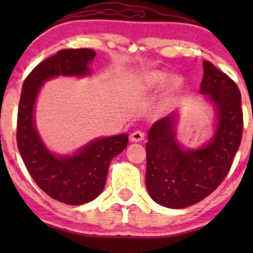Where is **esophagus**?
<instances>
[{"mask_svg": "<svg viewBox=\"0 0 253 253\" xmlns=\"http://www.w3.org/2000/svg\"><path fill=\"white\" fill-rule=\"evenodd\" d=\"M144 139V133L142 131H134L131 134V141L132 142H142Z\"/></svg>", "mask_w": 253, "mask_h": 253, "instance_id": "34e87169", "label": "esophagus"}]
</instances>
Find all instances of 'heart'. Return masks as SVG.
I'll list each match as a JSON object with an SVG mask.
<instances>
[{"label": "heart", "mask_w": 253, "mask_h": 253, "mask_svg": "<svg viewBox=\"0 0 253 253\" xmlns=\"http://www.w3.org/2000/svg\"><path fill=\"white\" fill-rule=\"evenodd\" d=\"M168 79V75L163 72H153L149 73L144 79L145 85L148 86H159L163 85V84L167 82Z\"/></svg>", "instance_id": "heart-1"}]
</instances>
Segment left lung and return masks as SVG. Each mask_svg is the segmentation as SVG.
I'll list each match as a JSON object with an SVG mask.
<instances>
[{
  "mask_svg": "<svg viewBox=\"0 0 253 253\" xmlns=\"http://www.w3.org/2000/svg\"><path fill=\"white\" fill-rule=\"evenodd\" d=\"M201 93L208 95L218 115V129L208 144L182 150L175 141V117L155 122L148 133L145 185L149 196L168 208H186L218 188L230 170L244 128L241 93L228 75L203 62Z\"/></svg>",
  "mask_w": 253,
  "mask_h": 253,
  "instance_id": "left-lung-1",
  "label": "left lung"
}]
</instances>
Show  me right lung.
Returning a JSON list of instances; mask_svg holds the SVG:
<instances>
[{
  "instance_id": "obj_1",
  "label": "right lung",
  "mask_w": 253,
  "mask_h": 253,
  "mask_svg": "<svg viewBox=\"0 0 253 253\" xmlns=\"http://www.w3.org/2000/svg\"><path fill=\"white\" fill-rule=\"evenodd\" d=\"M95 57L91 48H65L40 62L23 83L17 116V145L28 172L53 200L71 206L88 203L103 191L111 159L127 147L128 136L89 143L73 157H55L34 126V104L42 83L56 76H84Z\"/></svg>"
}]
</instances>
